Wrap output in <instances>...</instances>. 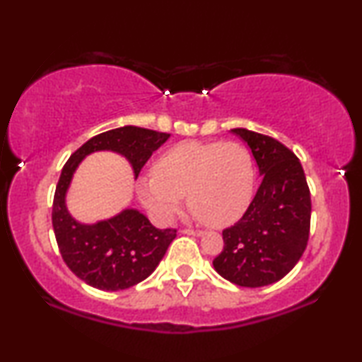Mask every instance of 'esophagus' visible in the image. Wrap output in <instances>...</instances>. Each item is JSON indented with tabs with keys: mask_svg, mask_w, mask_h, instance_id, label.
I'll return each mask as SVG.
<instances>
[{
	"mask_svg": "<svg viewBox=\"0 0 362 362\" xmlns=\"http://www.w3.org/2000/svg\"><path fill=\"white\" fill-rule=\"evenodd\" d=\"M181 232H182V234H186V235H196V237H199L202 234L201 230H194V229H185Z\"/></svg>",
	"mask_w": 362,
	"mask_h": 362,
	"instance_id": "1",
	"label": "esophagus"
}]
</instances>
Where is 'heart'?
Instances as JSON below:
<instances>
[{"instance_id": "b5f03b06", "label": "heart", "mask_w": 362, "mask_h": 362, "mask_svg": "<svg viewBox=\"0 0 362 362\" xmlns=\"http://www.w3.org/2000/svg\"><path fill=\"white\" fill-rule=\"evenodd\" d=\"M151 171L138 180L136 191L161 222L175 216L186 194L202 224L226 227L244 216L254 196V160L237 141H181L161 153Z\"/></svg>"}]
</instances>
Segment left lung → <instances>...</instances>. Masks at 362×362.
Segmentation results:
<instances>
[{
	"label": "left lung",
	"mask_w": 362,
	"mask_h": 362,
	"mask_svg": "<svg viewBox=\"0 0 362 362\" xmlns=\"http://www.w3.org/2000/svg\"><path fill=\"white\" fill-rule=\"evenodd\" d=\"M230 132L249 145L262 182L242 219L222 230L224 250L212 265L232 284L257 288L284 279L303 255L310 189L300 160L285 145L247 128Z\"/></svg>",
	"instance_id": "8db88e82"
}]
</instances>
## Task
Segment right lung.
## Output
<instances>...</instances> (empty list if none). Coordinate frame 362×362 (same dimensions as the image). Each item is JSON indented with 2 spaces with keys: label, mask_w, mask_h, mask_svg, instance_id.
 I'll use <instances>...</instances> for the list:
<instances>
[{
  "label": "right lung",
  "mask_w": 362,
  "mask_h": 362,
  "mask_svg": "<svg viewBox=\"0 0 362 362\" xmlns=\"http://www.w3.org/2000/svg\"><path fill=\"white\" fill-rule=\"evenodd\" d=\"M168 138L170 133L120 127L83 143L62 168L52 204L54 234L69 269L93 288L118 291L148 279L175 240L176 229H156L136 209H123L93 224L78 222L66 204L74 173L92 153L113 151L130 163L136 180L153 151Z\"/></svg>",
  "instance_id": "1"
}]
</instances>
